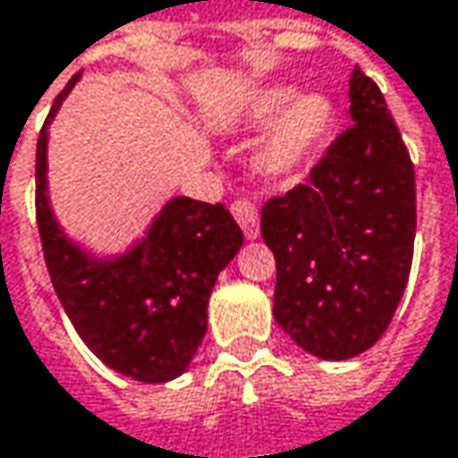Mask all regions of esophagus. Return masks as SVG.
<instances>
[{
    "label": "esophagus",
    "instance_id": "esophagus-1",
    "mask_svg": "<svg viewBox=\"0 0 458 458\" xmlns=\"http://www.w3.org/2000/svg\"><path fill=\"white\" fill-rule=\"evenodd\" d=\"M232 213H234L237 224L242 226L247 240H258L260 237V216H258V208L247 198H237L232 203Z\"/></svg>",
    "mask_w": 458,
    "mask_h": 458
}]
</instances>
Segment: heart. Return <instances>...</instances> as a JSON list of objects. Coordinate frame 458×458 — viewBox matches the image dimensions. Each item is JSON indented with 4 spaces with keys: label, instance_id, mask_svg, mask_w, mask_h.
Segmentation results:
<instances>
[{
    "label": "heart",
    "instance_id": "1",
    "mask_svg": "<svg viewBox=\"0 0 458 458\" xmlns=\"http://www.w3.org/2000/svg\"><path fill=\"white\" fill-rule=\"evenodd\" d=\"M250 116L258 124L278 119L260 150V169L276 180L294 177L300 169H305L328 140L334 127L331 101L318 93L300 96L294 85H276L263 90L252 101Z\"/></svg>",
    "mask_w": 458,
    "mask_h": 458
}]
</instances>
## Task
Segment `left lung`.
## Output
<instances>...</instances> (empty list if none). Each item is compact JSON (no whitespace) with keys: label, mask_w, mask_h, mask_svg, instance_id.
Returning a JSON list of instances; mask_svg holds the SVG:
<instances>
[{"label":"left lung","mask_w":458,"mask_h":458,"mask_svg":"<svg viewBox=\"0 0 458 458\" xmlns=\"http://www.w3.org/2000/svg\"><path fill=\"white\" fill-rule=\"evenodd\" d=\"M349 101L354 124L312 166L310 182L260 211L276 258L274 318L320 360L357 357L383 336L407 286L417 229L409 150L360 67Z\"/></svg>","instance_id":"obj_1"}]
</instances>
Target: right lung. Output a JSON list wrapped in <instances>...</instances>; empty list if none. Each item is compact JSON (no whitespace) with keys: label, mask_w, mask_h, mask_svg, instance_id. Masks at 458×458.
Returning a JSON list of instances; mask_svg holds the SVG:
<instances>
[{"label":"right lung","mask_w":458,"mask_h":458,"mask_svg":"<svg viewBox=\"0 0 458 458\" xmlns=\"http://www.w3.org/2000/svg\"><path fill=\"white\" fill-rule=\"evenodd\" d=\"M72 75L56 96L78 82ZM47 124L36 146V221L54 292L85 346L140 383L182 376L208 328L218 274L242 247V229L221 203L172 198L148 234L116 258H93L59 229L47 195Z\"/></svg>","instance_id":"1"}]
</instances>
